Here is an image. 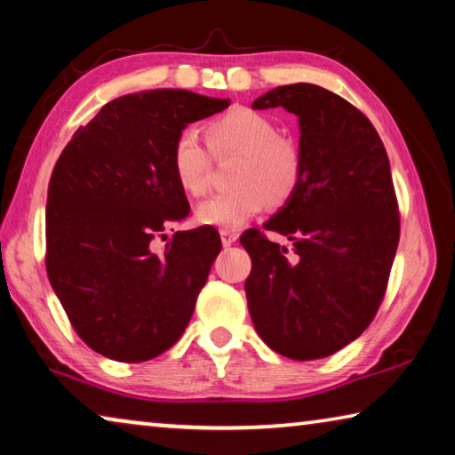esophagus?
Returning a JSON list of instances; mask_svg holds the SVG:
<instances>
[{
  "mask_svg": "<svg viewBox=\"0 0 455 455\" xmlns=\"http://www.w3.org/2000/svg\"><path fill=\"white\" fill-rule=\"evenodd\" d=\"M220 239H222V245L230 247L235 245L236 239H239V233H235V230H220Z\"/></svg>",
  "mask_w": 455,
  "mask_h": 455,
  "instance_id": "1",
  "label": "esophagus"
}]
</instances>
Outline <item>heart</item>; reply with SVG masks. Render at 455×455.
<instances>
[{
	"label": "heart",
	"mask_w": 455,
	"mask_h": 455,
	"mask_svg": "<svg viewBox=\"0 0 455 455\" xmlns=\"http://www.w3.org/2000/svg\"><path fill=\"white\" fill-rule=\"evenodd\" d=\"M206 147L192 131H181L169 148L173 181L189 198L208 189L210 161L236 155L228 192L210 196L196 210L200 225L236 230L259 216L271 204H286L302 180V157L292 140L277 137V128L266 114L251 108H233L210 120Z\"/></svg>",
	"instance_id": "obj_1"
}]
</instances>
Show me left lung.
<instances>
[{
  "mask_svg": "<svg viewBox=\"0 0 455 455\" xmlns=\"http://www.w3.org/2000/svg\"><path fill=\"white\" fill-rule=\"evenodd\" d=\"M253 108L296 114L302 180L263 225L292 241L296 263L261 230L241 236L251 255L249 313L280 355L329 357L368 329L388 286L401 236L388 155L371 122L324 87H275Z\"/></svg>",
  "mask_w": 455,
  "mask_h": 455,
  "instance_id": "obj_1",
  "label": "left lung"
}]
</instances>
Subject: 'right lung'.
<instances>
[{
    "mask_svg": "<svg viewBox=\"0 0 455 455\" xmlns=\"http://www.w3.org/2000/svg\"><path fill=\"white\" fill-rule=\"evenodd\" d=\"M230 100L186 90L128 93L79 126L60 153L46 198V274L71 327L104 357L139 363L184 335L220 253L212 227L155 236L189 214L169 148Z\"/></svg>",
    "mask_w": 455,
    "mask_h": 455,
    "instance_id": "obj_1",
    "label": "right lung"
}]
</instances>
